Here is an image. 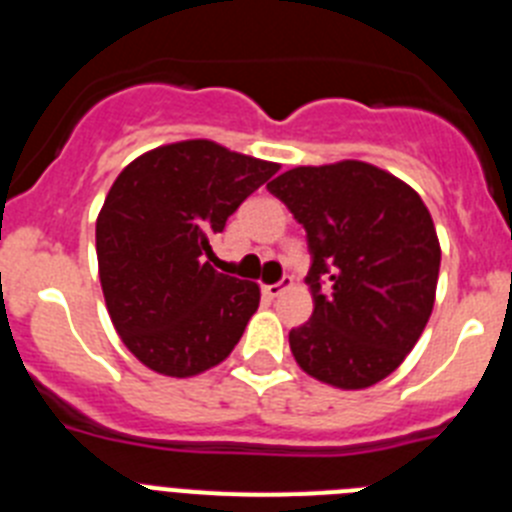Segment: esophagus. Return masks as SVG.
<instances>
[{
    "label": "esophagus",
    "mask_w": 512,
    "mask_h": 512,
    "mask_svg": "<svg viewBox=\"0 0 512 512\" xmlns=\"http://www.w3.org/2000/svg\"><path fill=\"white\" fill-rule=\"evenodd\" d=\"M289 287H292V279L287 277V279H282V282H277V284H266L264 295L274 300V297H282Z\"/></svg>",
    "instance_id": "34e87169"
}]
</instances>
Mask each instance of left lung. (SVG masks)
I'll return each mask as SVG.
<instances>
[{
  "instance_id": "8db88e82",
  "label": "left lung",
  "mask_w": 512,
  "mask_h": 512,
  "mask_svg": "<svg viewBox=\"0 0 512 512\" xmlns=\"http://www.w3.org/2000/svg\"><path fill=\"white\" fill-rule=\"evenodd\" d=\"M307 233L312 318L289 330L300 369L366 390L413 351L436 302L441 243L410 184L366 161L295 166L266 184Z\"/></svg>"
}]
</instances>
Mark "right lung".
<instances>
[{
	"instance_id": "1",
	"label": "right lung",
	"mask_w": 512,
	"mask_h": 512,
	"mask_svg": "<svg viewBox=\"0 0 512 512\" xmlns=\"http://www.w3.org/2000/svg\"><path fill=\"white\" fill-rule=\"evenodd\" d=\"M277 171L205 138L158 146L120 171L97 215L99 282L117 336L151 372L197 377L241 341L259 284L220 274L205 256Z\"/></svg>"
}]
</instances>
